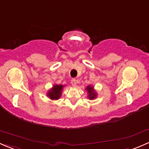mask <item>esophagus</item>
I'll use <instances>...</instances> for the list:
<instances>
[{"mask_svg": "<svg viewBox=\"0 0 149 149\" xmlns=\"http://www.w3.org/2000/svg\"><path fill=\"white\" fill-rule=\"evenodd\" d=\"M71 85L73 86V87H76V85H77V81H76V79L71 80Z\"/></svg>", "mask_w": 149, "mask_h": 149, "instance_id": "1", "label": "esophagus"}]
</instances>
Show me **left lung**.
I'll use <instances>...</instances> for the list:
<instances>
[{
  "label": "left lung",
  "instance_id": "obj_1",
  "mask_svg": "<svg viewBox=\"0 0 149 149\" xmlns=\"http://www.w3.org/2000/svg\"><path fill=\"white\" fill-rule=\"evenodd\" d=\"M86 91L88 93V98L89 100H94L97 97V93L95 91V90L94 89V86L89 85L86 88Z\"/></svg>",
  "mask_w": 149,
  "mask_h": 149
}]
</instances>
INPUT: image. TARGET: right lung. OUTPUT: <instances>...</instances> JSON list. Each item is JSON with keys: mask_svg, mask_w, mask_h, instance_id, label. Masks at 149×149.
<instances>
[{"mask_svg": "<svg viewBox=\"0 0 149 149\" xmlns=\"http://www.w3.org/2000/svg\"><path fill=\"white\" fill-rule=\"evenodd\" d=\"M66 86V85H58L54 84L51 89L49 90L47 93V97L50 98L52 100H56L61 97L62 91L63 88Z\"/></svg>", "mask_w": 149, "mask_h": 149, "instance_id": "1", "label": "right lung"}]
</instances>
